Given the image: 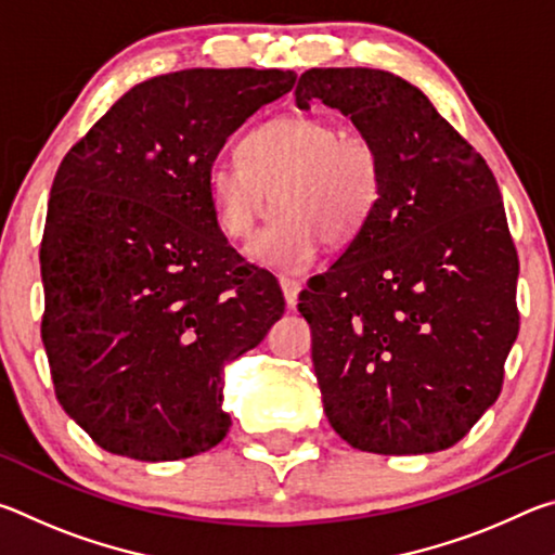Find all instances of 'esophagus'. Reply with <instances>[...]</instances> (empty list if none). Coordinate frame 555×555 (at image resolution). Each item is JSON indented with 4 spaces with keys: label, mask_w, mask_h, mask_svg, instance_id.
Wrapping results in <instances>:
<instances>
[{
    "label": "esophagus",
    "mask_w": 555,
    "mask_h": 555,
    "mask_svg": "<svg viewBox=\"0 0 555 555\" xmlns=\"http://www.w3.org/2000/svg\"><path fill=\"white\" fill-rule=\"evenodd\" d=\"M279 284H281V291H284L286 304L294 306L296 300H298V294H300V281L298 279H291V276H281Z\"/></svg>",
    "instance_id": "1"
}]
</instances>
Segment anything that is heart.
<instances>
[{
  "label": "heart",
  "mask_w": 555,
  "mask_h": 555,
  "mask_svg": "<svg viewBox=\"0 0 555 555\" xmlns=\"http://www.w3.org/2000/svg\"><path fill=\"white\" fill-rule=\"evenodd\" d=\"M238 158H215L205 173L215 220L232 240L255 232L269 203L267 228L249 244L259 264L308 269L323 240H352L382 195V158L372 142L345 134L323 117H279L249 129Z\"/></svg>",
  "instance_id": "1"
}]
</instances>
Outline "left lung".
Here are the masks:
<instances>
[{"mask_svg": "<svg viewBox=\"0 0 555 555\" xmlns=\"http://www.w3.org/2000/svg\"><path fill=\"white\" fill-rule=\"evenodd\" d=\"M340 109L382 158V195L300 291L335 434L379 455L455 446L502 391L519 259L490 166L399 75L311 68L296 105Z\"/></svg>", "mask_w": 555, "mask_h": 555, "instance_id": "1", "label": "left lung"}]
</instances>
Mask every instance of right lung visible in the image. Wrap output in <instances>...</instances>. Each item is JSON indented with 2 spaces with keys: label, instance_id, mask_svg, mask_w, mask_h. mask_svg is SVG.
Wrapping results in <instances>:
<instances>
[{
  "label": "right lung",
  "instance_id": "1",
  "mask_svg": "<svg viewBox=\"0 0 555 555\" xmlns=\"http://www.w3.org/2000/svg\"><path fill=\"white\" fill-rule=\"evenodd\" d=\"M294 82L276 68L158 75L65 154L41 242V337L63 411L107 453L164 463L228 436L224 364L286 304L222 234L205 173Z\"/></svg>",
  "mask_w": 555,
  "mask_h": 555
}]
</instances>
